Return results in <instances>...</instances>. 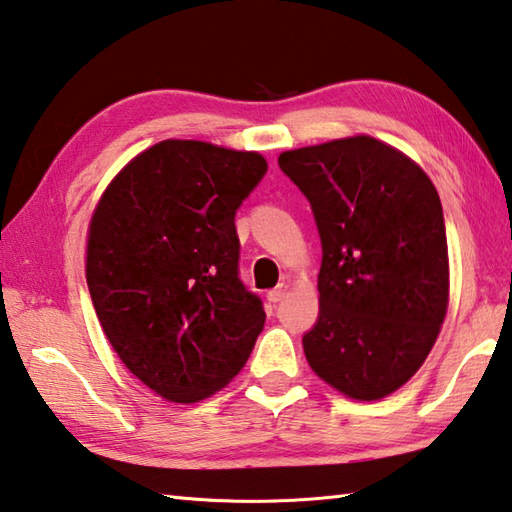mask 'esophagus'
<instances>
[{
    "label": "esophagus",
    "instance_id": "1",
    "mask_svg": "<svg viewBox=\"0 0 512 512\" xmlns=\"http://www.w3.org/2000/svg\"><path fill=\"white\" fill-rule=\"evenodd\" d=\"M286 295H288V284L282 282V284H277L273 290H268L266 297H268L270 304H279Z\"/></svg>",
    "mask_w": 512,
    "mask_h": 512
}]
</instances>
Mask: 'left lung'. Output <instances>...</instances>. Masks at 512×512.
Returning <instances> with one entry per match:
<instances>
[{
    "mask_svg": "<svg viewBox=\"0 0 512 512\" xmlns=\"http://www.w3.org/2000/svg\"><path fill=\"white\" fill-rule=\"evenodd\" d=\"M279 168L310 202L322 239L319 315L302 337L308 364L348 397L382 399L417 373L446 317L437 190L366 135L288 150Z\"/></svg>",
    "mask_w": 512,
    "mask_h": 512,
    "instance_id": "8db88e82",
    "label": "left lung"
}]
</instances>
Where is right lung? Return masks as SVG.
<instances>
[{
    "label": "right lung",
    "mask_w": 512,
    "mask_h": 512,
    "mask_svg": "<svg viewBox=\"0 0 512 512\" xmlns=\"http://www.w3.org/2000/svg\"><path fill=\"white\" fill-rule=\"evenodd\" d=\"M257 153L166 139L137 155L90 219L86 282L110 346L170 402L224 388L262 333L239 279L237 208L266 175Z\"/></svg>",
    "instance_id": "right-lung-1"
}]
</instances>
